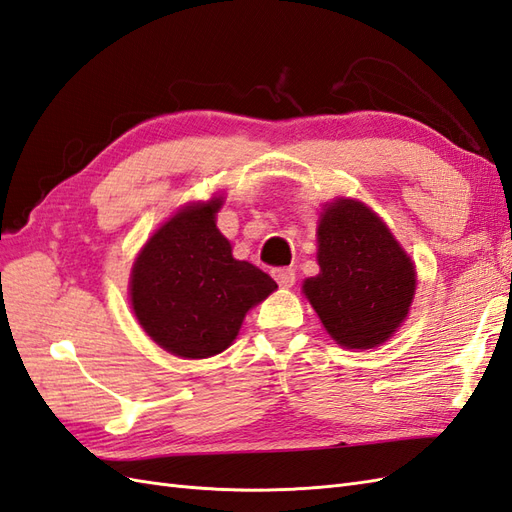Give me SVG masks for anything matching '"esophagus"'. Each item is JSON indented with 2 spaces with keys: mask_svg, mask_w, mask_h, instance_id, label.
Returning <instances> with one entry per match:
<instances>
[{
  "mask_svg": "<svg viewBox=\"0 0 512 512\" xmlns=\"http://www.w3.org/2000/svg\"><path fill=\"white\" fill-rule=\"evenodd\" d=\"M274 279H277V283L287 290V287L294 285L296 274H294L292 268H277V270H274Z\"/></svg>",
  "mask_w": 512,
  "mask_h": 512,
  "instance_id": "obj_1",
  "label": "esophagus"
}]
</instances>
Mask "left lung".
<instances>
[{
    "label": "left lung",
    "instance_id": "1",
    "mask_svg": "<svg viewBox=\"0 0 512 512\" xmlns=\"http://www.w3.org/2000/svg\"><path fill=\"white\" fill-rule=\"evenodd\" d=\"M318 264L320 274L303 283V294L339 346H381L409 316L415 266L365 203L335 199L324 205Z\"/></svg>",
    "mask_w": 512,
    "mask_h": 512
}]
</instances>
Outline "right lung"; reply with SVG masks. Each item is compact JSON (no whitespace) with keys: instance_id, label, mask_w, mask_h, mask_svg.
<instances>
[{"instance_id":"right-lung-1","label":"right lung","mask_w":512,"mask_h":512,"mask_svg":"<svg viewBox=\"0 0 512 512\" xmlns=\"http://www.w3.org/2000/svg\"><path fill=\"white\" fill-rule=\"evenodd\" d=\"M222 196L190 203L142 246L129 298L153 342L183 359H207L231 346L246 311L266 300L274 283L264 270L231 255L216 227Z\"/></svg>"}]
</instances>
